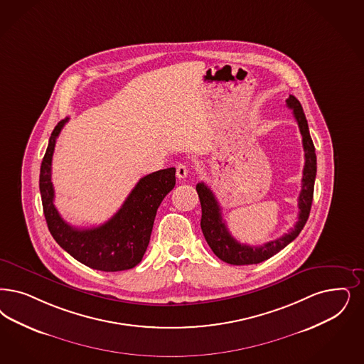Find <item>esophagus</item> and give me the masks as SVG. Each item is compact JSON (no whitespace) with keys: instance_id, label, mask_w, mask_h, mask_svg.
Listing matches in <instances>:
<instances>
[{"instance_id":"obj_1","label":"esophagus","mask_w":364,"mask_h":364,"mask_svg":"<svg viewBox=\"0 0 364 364\" xmlns=\"http://www.w3.org/2000/svg\"><path fill=\"white\" fill-rule=\"evenodd\" d=\"M188 166L186 164H178L176 168V175L178 178H186L188 176Z\"/></svg>"}]
</instances>
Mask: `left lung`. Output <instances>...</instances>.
Here are the masks:
<instances>
[{
  "mask_svg": "<svg viewBox=\"0 0 364 364\" xmlns=\"http://www.w3.org/2000/svg\"><path fill=\"white\" fill-rule=\"evenodd\" d=\"M287 105L289 109L293 110V115L300 127L302 146L305 151V165L302 171V188L299 196L300 213H299V219L296 222L294 228H291L288 234L274 240H270L262 246L242 245L230 234L226 223L222 218L220 205L216 200L213 191L204 183H198L196 186L201 204L200 226L203 235L207 240L208 246L211 247V250L213 251V254L227 264L239 266V264H255L264 262L278 251L287 247L291 240L297 238L309 218L312 200H314V178L317 172L314 141L309 134L308 122L299 100L293 95H289Z\"/></svg>",
  "mask_w": 364,
  "mask_h": 364,
  "instance_id": "1",
  "label": "left lung"
}]
</instances>
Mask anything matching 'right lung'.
Listing matches in <instances>:
<instances>
[{"label":"right lung","mask_w":364,"mask_h":364,"mask_svg":"<svg viewBox=\"0 0 364 364\" xmlns=\"http://www.w3.org/2000/svg\"><path fill=\"white\" fill-rule=\"evenodd\" d=\"M68 118L55 126L40 168V193L50 235L80 264L100 272H121L141 262L151 240L157 208L176 184L175 168L144 176L125 203L106 223L91 228H75L65 223L53 205L50 181L52 154Z\"/></svg>","instance_id":"right-lung-1"}]
</instances>
